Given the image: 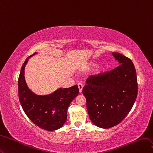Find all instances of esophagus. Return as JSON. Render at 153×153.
<instances>
[{"label": "esophagus", "instance_id": "1", "mask_svg": "<svg viewBox=\"0 0 153 153\" xmlns=\"http://www.w3.org/2000/svg\"><path fill=\"white\" fill-rule=\"evenodd\" d=\"M78 88H79V92L81 93L82 91V88H83V86L81 83H78Z\"/></svg>", "mask_w": 153, "mask_h": 153}]
</instances>
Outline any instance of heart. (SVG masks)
Instances as JSON below:
<instances>
[{"label": "heart", "mask_w": 153, "mask_h": 153, "mask_svg": "<svg viewBox=\"0 0 153 153\" xmlns=\"http://www.w3.org/2000/svg\"><path fill=\"white\" fill-rule=\"evenodd\" d=\"M91 65L92 67H96V66L97 65V63H91ZM106 71V68H105V67H102V68H100L99 72H104V71Z\"/></svg>", "instance_id": "heart-1"}]
</instances>
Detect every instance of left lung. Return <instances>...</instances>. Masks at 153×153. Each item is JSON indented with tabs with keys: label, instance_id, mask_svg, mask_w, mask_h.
Instances as JSON below:
<instances>
[{
	"label": "left lung",
	"instance_id": "1",
	"mask_svg": "<svg viewBox=\"0 0 153 153\" xmlns=\"http://www.w3.org/2000/svg\"><path fill=\"white\" fill-rule=\"evenodd\" d=\"M120 65L87 79L82 93L92 123L102 128L120 123L134 105L138 93L136 71L130 58L112 53Z\"/></svg>",
	"mask_w": 153,
	"mask_h": 153
}]
</instances>
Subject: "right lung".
Masks as SVG:
<instances>
[{"instance_id":"1","label":"right lung","mask_w":153,"mask_h":153,"mask_svg":"<svg viewBox=\"0 0 153 153\" xmlns=\"http://www.w3.org/2000/svg\"><path fill=\"white\" fill-rule=\"evenodd\" d=\"M34 54L27 57L22 67L18 82L19 100L23 111L34 124L45 130H55L66 122L67 109L79 94V88L77 85L60 88L52 94L46 96L33 93L25 82L24 70L28 58Z\"/></svg>"}]
</instances>
